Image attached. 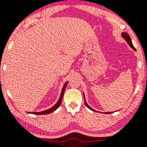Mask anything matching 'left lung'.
<instances>
[{
  "label": "left lung",
  "mask_w": 147,
  "mask_h": 147,
  "mask_svg": "<svg viewBox=\"0 0 147 147\" xmlns=\"http://www.w3.org/2000/svg\"><path fill=\"white\" fill-rule=\"evenodd\" d=\"M122 36H123V37L125 39V40H126V41L127 42V43L129 44V45H130V46L131 47V48H132V49H133L134 50H136V49L135 48V47H134V46H133V45H132V41H131V39H130V36H129L128 34H127V33L124 32V33H123V34H122ZM85 104H86V107H88V109H90L92 110V111H95V110H94V109H93L91 108V107H90L88 105V104L86 103V101H85ZM112 113V112H107V113Z\"/></svg>",
  "instance_id": "8db88e82"
}]
</instances>
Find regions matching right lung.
Wrapping results in <instances>:
<instances>
[{
	"mask_svg": "<svg viewBox=\"0 0 147 147\" xmlns=\"http://www.w3.org/2000/svg\"><path fill=\"white\" fill-rule=\"evenodd\" d=\"M68 84V82L67 83H65V84L64 85V87H63L62 88V90H61V95H60V97H59V100H58V102H57L56 105L55 106H53L52 108L49 109L48 110H45V111H40V112H34V113H34V114H36V115H42V114H48V113H52V112H53L55 110L57 109L58 108V107H59L61 103V100H62V98H63V95H64V90H65L66 87H67Z\"/></svg>",
	"mask_w": 147,
	"mask_h": 147,
	"instance_id": "right-lung-1",
	"label": "right lung"
}]
</instances>
